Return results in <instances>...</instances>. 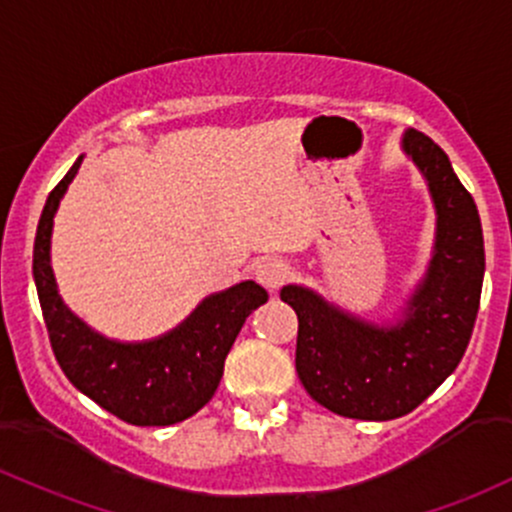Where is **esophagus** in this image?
Here are the masks:
<instances>
[{
	"instance_id": "34e87169",
	"label": "esophagus",
	"mask_w": 512,
	"mask_h": 512,
	"mask_svg": "<svg viewBox=\"0 0 512 512\" xmlns=\"http://www.w3.org/2000/svg\"><path fill=\"white\" fill-rule=\"evenodd\" d=\"M255 277L265 289L277 291L279 286L291 279V267L289 262L282 260V257H262L255 265Z\"/></svg>"
}]
</instances>
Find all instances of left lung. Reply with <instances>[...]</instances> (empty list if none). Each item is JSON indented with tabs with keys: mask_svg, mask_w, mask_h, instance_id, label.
Here are the masks:
<instances>
[{
	"mask_svg": "<svg viewBox=\"0 0 512 512\" xmlns=\"http://www.w3.org/2000/svg\"><path fill=\"white\" fill-rule=\"evenodd\" d=\"M401 148L428 179L437 213L432 260L403 318L367 323L296 284L279 294L299 316L303 389L345 418L393 420L418 408L462 362L479 313L486 255L474 199L425 133L408 128Z\"/></svg>",
	"mask_w": 512,
	"mask_h": 512,
	"instance_id": "1",
	"label": "left lung"
}]
</instances>
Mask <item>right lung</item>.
<instances>
[{
    "label": "right lung",
    "mask_w": 512,
    "mask_h": 512,
    "mask_svg": "<svg viewBox=\"0 0 512 512\" xmlns=\"http://www.w3.org/2000/svg\"><path fill=\"white\" fill-rule=\"evenodd\" d=\"M82 155L48 194L33 243V279L50 347L70 384L123 423L155 428L192 418L211 401L223 364L245 318L267 301L255 282L206 296L194 313L162 338L116 342L89 328L65 306L50 267L53 218Z\"/></svg>",
    "instance_id": "right-lung-1"
}]
</instances>
